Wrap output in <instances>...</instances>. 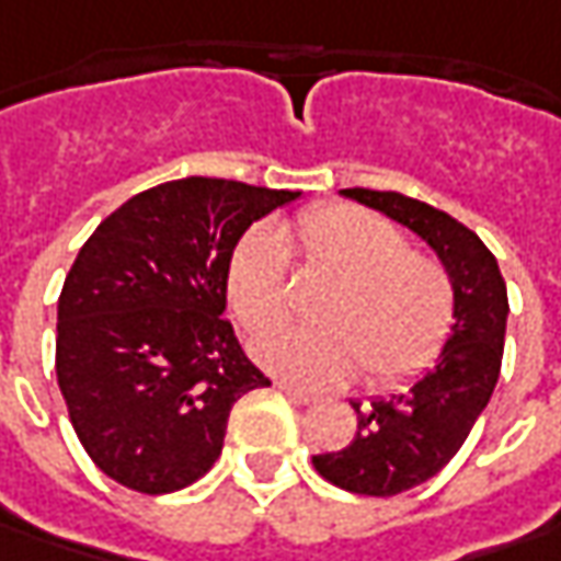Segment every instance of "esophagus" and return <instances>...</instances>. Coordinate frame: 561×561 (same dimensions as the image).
<instances>
[{"mask_svg": "<svg viewBox=\"0 0 561 561\" xmlns=\"http://www.w3.org/2000/svg\"><path fill=\"white\" fill-rule=\"evenodd\" d=\"M276 389H279L282 396H288L291 402H298V404L317 402V396H313V392H305V389H298V386H291V382H285V379H276Z\"/></svg>", "mask_w": 561, "mask_h": 561, "instance_id": "esophagus-1", "label": "esophagus"}]
</instances>
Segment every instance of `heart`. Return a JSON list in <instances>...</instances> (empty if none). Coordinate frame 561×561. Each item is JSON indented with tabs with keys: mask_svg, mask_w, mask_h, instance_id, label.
<instances>
[{
	"mask_svg": "<svg viewBox=\"0 0 561 561\" xmlns=\"http://www.w3.org/2000/svg\"><path fill=\"white\" fill-rule=\"evenodd\" d=\"M285 238L332 285L313 310L317 327L256 339L260 367L301 386L345 382L360 367L370 386H392L421 374L446 345L455 320L449 270L408 248L396 222L352 204H323L305 209ZM226 298L248 332L279 323L288 310L279 234L260 226L234 244Z\"/></svg>",
	"mask_w": 561,
	"mask_h": 561,
	"instance_id": "obj_1",
	"label": "heart"
}]
</instances>
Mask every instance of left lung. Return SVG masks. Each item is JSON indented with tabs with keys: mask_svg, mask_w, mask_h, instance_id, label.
<instances>
[{
	"mask_svg": "<svg viewBox=\"0 0 561 561\" xmlns=\"http://www.w3.org/2000/svg\"><path fill=\"white\" fill-rule=\"evenodd\" d=\"M364 207L421 234L455 285V327L439 360L408 392L352 402L357 433L339 451L313 455L317 474L360 496H399L436 477L465 446L502 367L508 295L496 256L449 213L396 191L345 187Z\"/></svg>",
	"mask_w": 561,
	"mask_h": 561,
	"instance_id": "left-lung-1",
	"label": "left lung"
}]
</instances>
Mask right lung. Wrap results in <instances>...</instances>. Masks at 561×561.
I'll list each match as a JSON object with an SVG mask.
<instances>
[{"instance_id":"right-lung-1","label":"right lung","mask_w":561,"mask_h":561,"mask_svg":"<svg viewBox=\"0 0 561 561\" xmlns=\"http://www.w3.org/2000/svg\"><path fill=\"white\" fill-rule=\"evenodd\" d=\"M298 191L191 175L140 191L87 238L59 295L56 377L115 483L162 496L222 451L232 404L270 379L222 320L238 238Z\"/></svg>"}]
</instances>
